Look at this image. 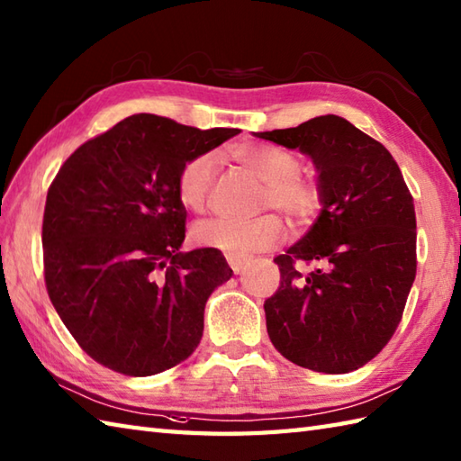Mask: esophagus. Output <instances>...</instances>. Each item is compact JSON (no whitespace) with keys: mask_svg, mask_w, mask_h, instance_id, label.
<instances>
[{"mask_svg":"<svg viewBox=\"0 0 461 461\" xmlns=\"http://www.w3.org/2000/svg\"><path fill=\"white\" fill-rule=\"evenodd\" d=\"M228 263H230V267L236 271V273H241L243 269L248 267V261L246 259H241V258H233V256H228Z\"/></svg>","mask_w":461,"mask_h":461,"instance_id":"esophagus-1","label":"esophagus"}]
</instances>
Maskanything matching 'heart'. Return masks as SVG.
Segmentation results:
<instances>
[{"label": "heart", "instance_id": "1", "mask_svg": "<svg viewBox=\"0 0 461 461\" xmlns=\"http://www.w3.org/2000/svg\"><path fill=\"white\" fill-rule=\"evenodd\" d=\"M231 160L263 180L259 208H276L295 225L317 218L322 205L321 185L301 172V158L291 150L269 144H243L231 150ZM215 156L205 152L185 160L176 180V194L185 210L203 212L212 198ZM285 223L277 213H263L249 221L202 220L192 228V240L202 248L220 249L225 256L246 258L249 253L279 246Z\"/></svg>", "mask_w": 461, "mask_h": 461}]
</instances>
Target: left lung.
<instances>
[{
  "mask_svg": "<svg viewBox=\"0 0 461 461\" xmlns=\"http://www.w3.org/2000/svg\"><path fill=\"white\" fill-rule=\"evenodd\" d=\"M256 136L309 154L322 192L312 228L273 259L281 283L263 305L273 347L327 375L365 366L393 339L416 277L404 176L384 146L335 114ZM299 260L318 267L303 276Z\"/></svg>",
  "mask_w": 461,
  "mask_h": 461,
  "instance_id": "obj_1",
  "label": "left lung"
}]
</instances>
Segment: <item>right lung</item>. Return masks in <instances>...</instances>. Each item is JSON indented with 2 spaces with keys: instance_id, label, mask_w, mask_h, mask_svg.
<instances>
[{
  "instance_id": "add662e5",
  "label": "right lung",
  "mask_w": 461,
  "mask_h": 461,
  "mask_svg": "<svg viewBox=\"0 0 461 461\" xmlns=\"http://www.w3.org/2000/svg\"><path fill=\"white\" fill-rule=\"evenodd\" d=\"M238 129L200 131L132 114L81 144L49 185L45 287L79 347L126 376H152L200 345L212 291L231 277L221 251H180L185 160Z\"/></svg>"
}]
</instances>
